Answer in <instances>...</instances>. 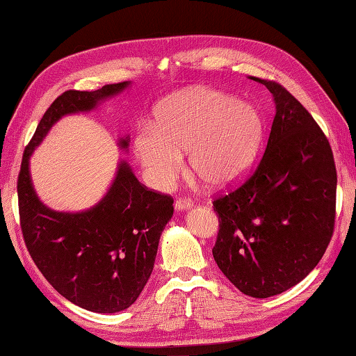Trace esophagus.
Returning <instances> with one entry per match:
<instances>
[{
	"label": "esophagus",
	"mask_w": 356,
	"mask_h": 356,
	"mask_svg": "<svg viewBox=\"0 0 356 356\" xmlns=\"http://www.w3.org/2000/svg\"><path fill=\"white\" fill-rule=\"evenodd\" d=\"M174 207H176L177 211H186L193 208V202L190 199H177L176 203H174Z\"/></svg>",
	"instance_id": "esophagus-1"
}]
</instances>
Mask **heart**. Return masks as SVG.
I'll use <instances>...</instances> for the list:
<instances>
[{"mask_svg": "<svg viewBox=\"0 0 356 356\" xmlns=\"http://www.w3.org/2000/svg\"><path fill=\"white\" fill-rule=\"evenodd\" d=\"M264 119L252 104L208 87H194L159 105L156 124H142L134 151L149 184L170 188L184 168L220 190L240 182L260 153Z\"/></svg>", "mask_w": 356, "mask_h": 356, "instance_id": "1", "label": "heart"}]
</instances>
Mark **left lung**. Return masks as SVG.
<instances>
[{
	"label": "left lung",
	"mask_w": 356,
	"mask_h": 356,
	"mask_svg": "<svg viewBox=\"0 0 356 356\" xmlns=\"http://www.w3.org/2000/svg\"><path fill=\"white\" fill-rule=\"evenodd\" d=\"M272 93L275 116L255 172L214 200L218 236L213 255L240 292L268 298L300 283L334 234L337 170L314 118L277 82L254 78Z\"/></svg>",
	"instance_id": "left-lung-1"
}]
</instances>
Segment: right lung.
<instances>
[{
    "label": "right lung",
    "mask_w": 356,
    "mask_h": 356,
    "mask_svg": "<svg viewBox=\"0 0 356 356\" xmlns=\"http://www.w3.org/2000/svg\"><path fill=\"white\" fill-rule=\"evenodd\" d=\"M131 82L95 92L69 90L58 96L24 149L18 176L21 231L29 254L47 282L87 311L116 314L130 307L153 272L159 240L174 208L170 195L148 191L125 161L104 197L78 213L55 211L38 197L30 177V157L59 119L95 110L122 93ZM128 136L119 148H128Z\"/></svg>",
    "instance_id": "add662e5"
}]
</instances>
